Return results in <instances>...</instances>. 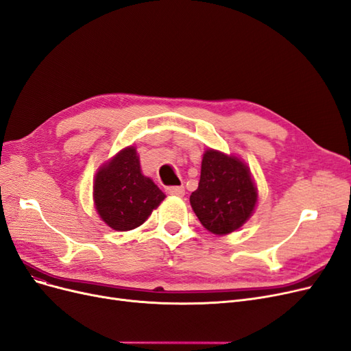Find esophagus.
Here are the masks:
<instances>
[{"label": "esophagus", "instance_id": "obj_1", "mask_svg": "<svg viewBox=\"0 0 351 351\" xmlns=\"http://www.w3.org/2000/svg\"><path fill=\"white\" fill-rule=\"evenodd\" d=\"M165 191H167V195H171V196H178V197L184 196V187L183 186H170V187L165 189Z\"/></svg>", "mask_w": 351, "mask_h": 351}]
</instances>
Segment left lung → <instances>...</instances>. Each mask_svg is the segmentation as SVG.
<instances>
[{"label": "left lung", "instance_id": "left-lung-1", "mask_svg": "<svg viewBox=\"0 0 351 351\" xmlns=\"http://www.w3.org/2000/svg\"><path fill=\"white\" fill-rule=\"evenodd\" d=\"M256 203L257 189L243 161L213 149L203 154L199 187L191 193L190 204L208 231L234 232L245 223Z\"/></svg>", "mask_w": 351, "mask_h": 351}]
</instances>
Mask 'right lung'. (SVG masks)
Masks as SVG:
<instances>
[{
    "label": "right lung",
    "mask_w": 351,
    "mask_h": 351,
    "mask_svg": "<svg viewBox=\"0 0 351 351\" xmlns=\"http://www.w3.org/2000/svg\"><path fill=\"white\" fill-rule=\"evenodd\" d=\"M93 196L100 217L116 231L138 228L165 199L154 181L142 174L134 147L122 149L100 168Z\"/></svg>",
    "instance_id": "add662e5"
}]
</instances>
